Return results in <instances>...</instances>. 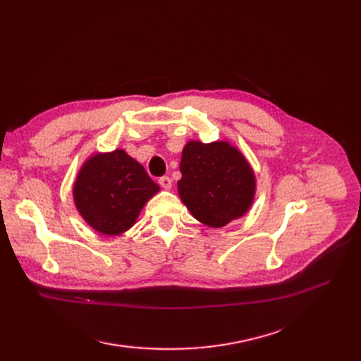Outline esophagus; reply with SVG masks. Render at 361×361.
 <instances>
[{
	"mask_svg": "<svg viewBox=\"0 0 361 361\" xmlns=\"http://www.w3.org/2000/svg\"><path fill=\"white\" fill-rule=\"evenodd\" d=\"M159 184L162 188H165V190H169L171 185H173V180H171L168 176H164L159 178Z\"/></svg>",
	"mask_w": 361,
	"mask_h": 361,
	"instance_id": "esophagus-1",
	"label": "esophagus"
}]
</instances>
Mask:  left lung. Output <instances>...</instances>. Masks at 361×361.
<instances>
[{
  "label": "left lung",
  "mask_w": 361,
  "mask_h": 361,
  "mask_svg": "<svg viewBox=\"0 0 361 361\" xmlns=\"http://www.w3.org/2000/svg\"><path fill=\"white\" fill-rule=\"evenodd\" d=\"M178 193L200 222L219 228L247 212L255 174L240 152L226 142H188L183 150Z\"/></svg>",
  "instance_id": "1"
}]
</instances>
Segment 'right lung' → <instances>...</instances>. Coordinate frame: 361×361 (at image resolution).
<instances>
[{"mask_svg": "<svg viewBox=\"0 0 361 361\" xmlns=\"http://www.w3.org/2000/svg\"><path fill=\"white\" fill-rule=\"evenodd\" d=\"M159 190L146 169L124 150L94 155L80 169L74 202L94 230L117 235L136 222L145 203Z\"/></svg>", "mask_w": 361, "mask_h": 361, "instance_id": "add662e5", "label": "right lung"}]
</instances>
